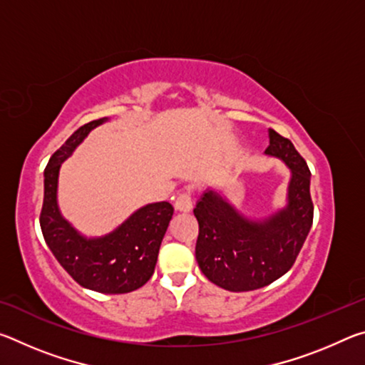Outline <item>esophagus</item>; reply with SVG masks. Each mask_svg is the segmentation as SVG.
<instances>
[{
  "label": "esophagus",
  "instance_id": "1",
  "mask_svg": "<svg viewBox=\"0 0 365 365\" xmlns=\"http://www.w3.org/2000/svg\"><path fill=\"white\" fill-rule=\"evenodd\" d=\"M191 207H193V201H191L190 191H183V193H180L175 197V209H177V211L188 212V211H191Z\"/></svg>",
  "mask_w": 365,
  "mask_h": 365
}]
</instances>
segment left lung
I'll use <instances>...</instances> for the list:
<instances>
[{"instance_id":"1","label":"left lung","mask_w":365,"mask_h":365,"mask_svg":"<svg viewBox=\"0 0 365 365\" xmlns=\"http://www.w3.org/2000/svg\"><path fill=\"white\" fill-rule=\"evenodd\" d=\"M267 156L289 169L287 205L250 219L217 190L207 188L193 209L200 224L196 261L209 282L228 292L270 285L292 269L312 227L311 172L288 138L269 128Z\"/></svg>"}]
</instances>
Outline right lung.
<instances>
[{
  "instance_id": "1",
  "label": "right lung",
  "mask_w": 365,
  "mask_h": 365,
  "mask_svg": "<svg viewBox=\"0 0 365 365\" xmlns=\"http://www.w3.org/2000/svg\"><path fill=\"white\" fill-rule=\"evenodd\" d=\"M108 117L91 120L73 132L53 154L45 169V196L40 227L48 248L78 285L98 293L122 294L151 279L165 230L174 214L170 202H151L103 237H85L67 220L58 205L59 170L88 133Z\"/></svg>"
}]
</instances>
